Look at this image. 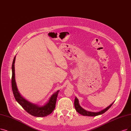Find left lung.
I'll list each match as a JSON object with an SVG mask.
<instances>
[{
	"label": "left lung",
	"instance_id": "obj_1",
	"mask_svg": "<svg viewBox=\"0 0 131 131\" xmlns=\"http://www.w3.org/2000/svg\"><path fill=\"white\" fill-rule=\"evenodd\" d=\"M113 104L112 103L110 105H109L108 107L105 108V109L103 110L98 112H89V111H87L85 110L84 109H83L79 104V102H78V99L75 97V101H74V106L75 108L76 109V110L77 112L79 113L80 114L83 115V116H91V117H94V116H98V115L102 114L104 113H105L106 111H107L111 107L112 105V104Z\"/></svg>",
	"mask_w": 131,
	"mask_h": 131
}]
</instances>
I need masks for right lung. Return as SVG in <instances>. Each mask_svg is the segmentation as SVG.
Listing matches in <instances>:
<instances>
[{
    "instance_id": "obj_1",
    "label": "right lung",
    "mask_w": 131,
    "mask_h": 131,
    "mask_svg": "<svg viewBox=\"0 0 131 131\" xmlns=\"http://www.w3.org/2000/svg\"><path fill=\"white\" fill-rule=\"evenodd\" d=\"M15 56L13 61L12 66V89L14 97L18 103L25 110L32 116L38 117H43L48 116L54 111L55 108L57 97L58 95L59 90L57 91L51 96L49 102L44 106H39L35 104L31 103L26 101L22 96H21L17 87L15 80V69L14 63Z\"/></svg>"
}]
</instances>
